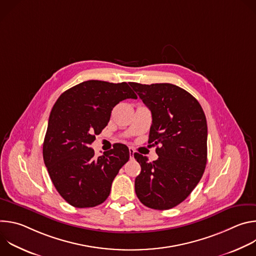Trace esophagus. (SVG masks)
Instances as JSON below:
<instances>
[{
  "instance_id": "obj_1",
  "label": "esophagus",
  "mask_w": 256,
  "mask_h": 256,
  "mask_svg": "<svg viewBox=\"0 0 256 256\" xmlns=\"http://www.w3.org/2000/svg\"><path fill=\"white\" fill-rule=\"evenodd\" d=\"M128 151H130V159H134V149H132V148H130Z\"/></svg>"
}]
</instances>
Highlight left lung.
I'll return each instance as SVG.
<instances>
[{"label":"left lung","mask_w":256,"mask_h":256,"mask_svg":"<svg viewBox=\"0 0 256 256\" xmlns=\"http://www.w3.org/2000/svg\"><path fill=\"white\" fill-rule=\"evenodd\" d=\"M152 112L149 144L158 146L159 158L140 165L134 180L140 202L154 210H169L184 202L200 182L206 164L208 126L198 101L188 91L169 83H130Z\"/></svg>","instance_id":"1"}]
</instances>
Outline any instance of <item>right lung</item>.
Here are the masks:
<instances>
[{
	"instance_id": "right-lung-1",
	"label": "right lung",
	"mask_w": 256,
	"mask_h": 256,
	"mask_svg": "<svg viewBox=\"0 0 256 256\" xmlns=\"http://www.w3.org/2000/svg\"><path fill=\"white\" fill-rule=\"evenodd\" d=\"M136 95L128 83L89 80L64 92L54 103L44 142V160L60 196L75 208H93L110 194L112 181L128 161L124 144L95 157L90 144L120 101Z\"/></svg>"
}]
</instances>
